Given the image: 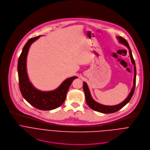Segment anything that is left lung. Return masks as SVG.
I'll list each match as a JSON object with an SVG mask.
<instances>
[{"instance_id": "8db88e82", "label": "left lung", "mask_w": 150, "mask_h": 150, "mask_svg": "<svg viewBox=\"0 0 150 150\" xmlns=\"http://www.w3.org/2000/svg\"><path fill=\"white\" fill-rule=\"evenodd\" d=\"M117 38L120 42H121V43H122L123 45L126 46L128 48V49H129V52L131 62H132L133 65H134V72L135 73H134V86L131 90V93H129V95H128L127 97L123 102H122L121 103H120L117 105H104L101 104L95 101L93 99V98L91 96L89 88L88 87L87 84L86 83V82H83V91L85 93V99H86L87 104H88V105L91 109H93L95 111L100 112V113H115V112L119 110L120 109H121L123 107H124L127 103H129V101L131 100V99L134 93V91H135V88L137 72H136L135 63V60L132 56L131 50L130 49V47L129 46V44H128V42L124 38L119 36V37H117Z\"/></svg>"}]
</instances>
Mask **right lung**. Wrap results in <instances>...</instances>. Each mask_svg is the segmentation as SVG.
<instances>
[{
    "label": "right lung",
    "instance_id": "obj_1",
    "mask_svg": "<svg viewBox=\"0 0 150 150\" xmlns=\"http://www.w3.org/2000/svg\"><path fill=\"white\" fill-rule=\"evenodd\" d=\"M41 35L30 38L24 46L18 63L19 89L23 97L33 107L41 110H50L60 107L65 101L68 90L74 79L72 76L64 81L60 86L52 91H41L35 88L30 82L27 72V57L29 48Z\"/></svg>",
    "mask_w": 150,
    "mask_h": 150
}]
</instances>
